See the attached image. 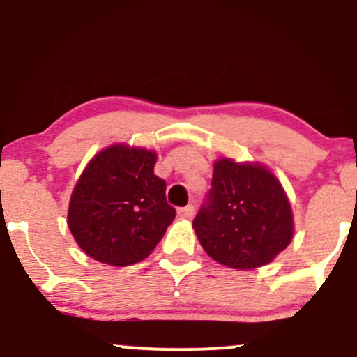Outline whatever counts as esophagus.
<instances>
[{
	"label": "esophagus",
	"instance_id": "1",
	"mask_svg": "<svg viewBox=\"0 0 357 357\" xmlns=\"http://www.w3.org/2000/svg\"><path fill=\"white\" fill-rule=\"evenodd\" d=\"M195 213V207L193 205H186V207L178 208V217L179 219H191Z\"/></svg>",
	"mask_w": 357,
	"mask_h": 357
}]
</instances>
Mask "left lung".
Returning <instances> with one entry per match:
<instances>
[{"label":"left lung","instance_id":"obj_1","mask_svg":"<svg viewBox=\"0 0 357 357\" xmlns=\"http://www.w3.org/2000/svg\"><path fill=\"white\" fill-rule=\"evenodd\" d=\"M210 258L236 270L270 264L294 236L289 198L277 176L260 162H213L208 202L193 220Z\"/></svg>","mask_w":357,"mask_h":357}]
</instances>
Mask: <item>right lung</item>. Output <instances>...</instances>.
I'll return each instance as SVG.
<instances>
[{
    "instance_id": "1",
    "label": "right lung",
    "mask_w": 357,
    "mask_h": 357,
    "mask_svg": "<svg viewBox=\"0 0 357 357\" xmlns=\"http://www.w3.org/2000/svg\"><path fill=\"white\" fill-rule=\"evenodd\" d=\"M155 150L114 144L90 159L71 191L68 227L93 260L128 267L145 260L174 220Z\"/></svg>"
}]
</instances>
